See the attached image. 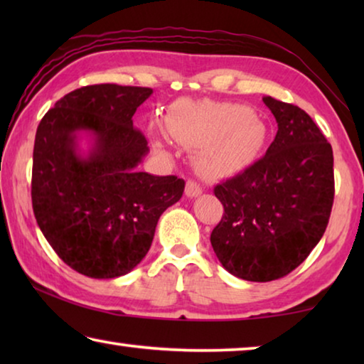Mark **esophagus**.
Returning a JSON list of instances; mask_svg holds the SVG:
<instances>
[{
	"label": "esophagus",
	"instance_id": "obj_1",
	"mask_svg": "<svg viewBox=\"0 0 364 364\" xmlns=\"http://www.w3.org/2000/svg\"><path fill=\"white\" fill-rule=\"evenodd\" d=\"M200 194H202V188H200L199 184H197L196 181L189 180V181L186 183V196L191 197V199H193V197H199Z\"/></svg>",
	"mask_w": 364,
	"mask_h": 364
}]
</instances>
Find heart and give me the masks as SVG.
Here are the masks:
<instances>
[{
	"label": "heart",
	"instance_id": "1",
	"mask_svg": "<svg viewBox=\"0 0 364 364\" xmlns=\"http://www.w3.org/2000/svg\"><path fill=\"white\" fill-rule=\"evenodd\" d=\"M167 130L181 146L200 147L196 164L207 175L250 164L267 139V128L249 107L226 102L183 104L168 117ZM154 144L164 149L160 141Z\"/></svg>",
	"mask_w": 364,
	"mask_h": 364
}]
</instances>
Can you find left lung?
Returning <instances> with one entry per match:
<instances>
[{"label": "left lung", "instance_id": "8db88e82", "mask_svg": "<svg viewBox=\"0 0 364 364\" xmlns=\"http://www.w3.org/2000/svg\"><path fill=\"white\" fill-rule=\"evenodd\" d=\"M278 133L264 157L215 186L225 207L210 242L223 268L254 282L291 273L321 241L334 202L332 147L305 110L263 97Z\"/></svg>", "mask_w": 364, "mask_h": 364}]
</instances>
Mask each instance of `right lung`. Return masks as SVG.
<instances>
[{"mask_svg":"<svg viewBox=\"0 0 364 364\" xmlns=\"http://www.w3.org/2000/svg\"><path fill=\"white\" fill-rule=\"evenodd\" d=\"M151 95L141 86H83L60 97L36 128V223L64 263L88 278L136 268L160 215L183 196L180 178L138 170L149 147L133 115Z\"/></svg>","mask_w":364,"mask_h":364,"instance_id":"add662e5","label":"right lung"}]
</instances>
